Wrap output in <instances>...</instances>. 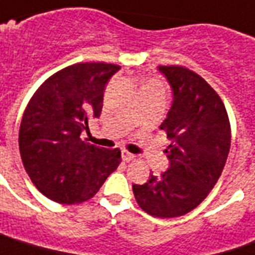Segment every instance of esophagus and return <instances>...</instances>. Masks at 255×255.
I'll return each instance as SVG.
<instances>
[{"instance_id": "34e87169", "label": "esophagus", "mask_w": 255, "mask_h": 255, "mask_svg": "<svg viewBox=\"0 0 255 255\" xmlns=\"http://www.w3.org/2000/svg\"><path fill=\"white\" fill-rule=\"evenodd\" d=\"M121 156H122V160H125V162H130V160L134 159V155L130 152H128V151H122V152H121Z\"/></svg>"}]
</instances>
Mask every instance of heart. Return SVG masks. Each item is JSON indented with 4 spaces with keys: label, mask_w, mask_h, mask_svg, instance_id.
Segmentation results:
<instances>
[{
    "label": "heart",
    "mask_w": 255,
    "mask_h": 255,
    "mask_svg": "<svg viewBox=\"0 0 255 255\" xmlns=\"http://www.w3.org/2000/svg\"><path fill=\"white\" fill-rule=\"evenodd\" d=\"M149 85H158V84H155V82H152V84H149Z\"/></svg>",
    "instance_id": "heart-1"
}]
</instances>
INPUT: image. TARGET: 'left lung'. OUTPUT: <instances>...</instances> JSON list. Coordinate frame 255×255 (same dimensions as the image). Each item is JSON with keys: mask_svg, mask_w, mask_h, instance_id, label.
<instances>
[{"mask_svg": "<svg viewBox=\"0 0 255 255\" xmlns=\"http://www.w3.org/2000/svg\"><path fill=\"white\" fill-rule=\"evenodd\" d=\"M173 92L167 117L159 128L170 145L165 152L169 169L151 174L133 194L153 217H180L209 195L223 173L231 147V126L225 106L200 75L181 66H159Z\"/></svg>", "mask_w": 255, "mask_h": 255, "instance_id": "left-lung-1", "label": "left lung"}]
</instances>
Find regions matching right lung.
Segmentation results:
<instances>
[{"mask_svg":"<svg viewBox=\"0 0 255 255\" xmlns=\"http://www.w3.org/2000/svg\"><path fill=\"white\" fill-rule=\"evenodd\" d=\"M119 68L107 63L66 67L31 97L19 148L27 174L46 198L63 205L86 202L121 163L118 148L96 147L79 137L90 117H100L106 85Z\"/></svg>","mask_w":255,"mask_h":255,"instance_id":"obj_1","label":"right lung"}]
</instances>
